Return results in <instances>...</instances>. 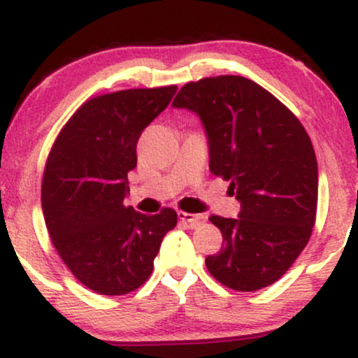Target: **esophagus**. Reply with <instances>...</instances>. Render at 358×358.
<instances>
[{
  "label": "esophagus",
  "mask_w": 358,
  "mask_h": 358,
  "mask_svg": "<svg viewBox=\"0 0 358 358\" xmlns=\"http://www.w3.org/2000/svg\"><path fill=\"white\" fill-rule=\"evenodd\" d=\"M178 219L185 222V224L190 225L192 229L205 222V217L200 215V213H188V212H178Z\"/></svg>",
  "instance_id": "1"
}]
</instances>
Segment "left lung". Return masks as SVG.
I'll return each mask as SVG.
<instances>
[{
	"label": "left lung",
	"mask_w": 358,
	"mask_h": 358,
	"mask_svg": "<svg viewBox=\"0 0 358 358\" xmlns=\"http://www.w3.org/2000/svg\"><path fill=\"white\" fill-rule=\"evenodd\" d=\"M173 108L202 121L210 171L231 182L239 217L212 215L220 252L208 273L236 291L276 282L310 241L318 202V165L298 117L273 94L239 76L185 84Z\"/></svg>",
	"instance_id": "1"
}]
</instances>
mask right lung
Masks as SVG:
<instances>
[{"instance_id": "1", "label": "right lung", "mask_w": 358, "mask_h": 358, "mask_svg": "<svg viewBox=\"0 0 358 358\" xmlns=\"http://www.w3.org/2000/svg\"><path fill=\"white\" fill-rule=\"evenodd\" d=\"M176 85L127 89L82 104L53 143L42 182V208L57 252L82 285L119 296L153 271L176 212L145 215L124 207L143 129L159 116Z\"/></svg>"}]
</instances>
